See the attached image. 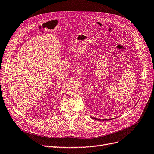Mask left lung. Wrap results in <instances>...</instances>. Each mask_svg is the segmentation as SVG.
I'll use <instances>...</instances> for the list:
<instances>
[{
    "instance_id": "left-lung-1",
    "label": "left lung",
    "mask_w": 154,
    "mask_h": 154,
    "mask_svg": "<svg viewBox=\"0 0 154 154\" xmlns=\"http://www.w3.org/2000/svg\"><path fill=\"white\" fill-rule=\"evenodd\" d=\"M92 119L97 120H100V121H105V120H112L114 118H112V119H97V118H95V117H92Z\"/></svg>"
}]
</instances>
